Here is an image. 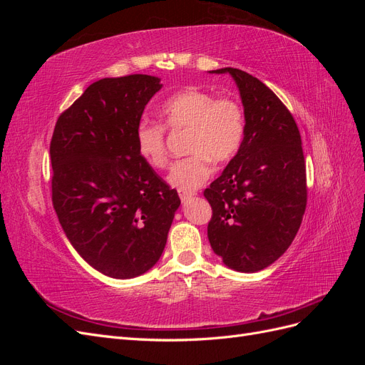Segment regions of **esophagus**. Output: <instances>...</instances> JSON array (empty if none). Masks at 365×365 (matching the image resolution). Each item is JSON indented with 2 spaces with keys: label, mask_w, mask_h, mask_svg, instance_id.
Returning <instances> with one entry per match:
<instances>
[{
  "label": "esophagus",
  "mask_w": 365,
  "mask_h": 365,
  "mask_svg": "<svg viewBox=\"0 0 365 365\" xmlns=\"http://www.w3.org/2000/svg\"><path fill=\"white\" fill-rule=\"evenodd\" d=\"M178 193H180V197H181V201L182 202H185V201H189L192 196H195V193L193 192H187V190H178Z\"/></svg>",
  "instance_id": "1"
}]
</instances>
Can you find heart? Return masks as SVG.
<instances>
[{
  "label": "heart",
  "mask_w": 365,
  "mask_h": 365,
  "mask_svg": "<svg viewBox=\"0 0 365 365\" xmlns=\"http://www.w3.org/2000/svg\"><path fill=\"white\" fill-rule=\"evenodd\" d=\"M164 123L172 130H187L185 150L190 153L176 161L168 180L181 190L201 187L212 173V161L227 163L236 157L245 137V115L240 103L231 97H217L208 91H181L161 106ZM138 155L153 169L169 163L165 128L152 121H140L135 128Z\"/></svg>",
  "instance_id": "obj_1"
}]
</instances>
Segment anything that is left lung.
<instances>
[{"label": "left lung", "instance_id": "left-lung-1", "mask_svg": "<svg viewBox=\"0 0 365 365\" xmlns=\"http://www.w3.org/2000/svg\"><path fill=\"white\" fill-rule=\"evenodd\" d=\"M233 77L244 105L245 137L222 175L205 189L213 215L207 235L228 268L256 272L289 248L307 202L300 130L289 109L245 71Z\"/></svg>", "mask_w": 365, "mask_h": 365}]
</instances>
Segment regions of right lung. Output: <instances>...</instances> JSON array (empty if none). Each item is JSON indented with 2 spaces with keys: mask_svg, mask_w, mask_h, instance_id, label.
<instances>
[{
  "mask_svg": "<svg viewBox=\"0 0 365 365\" xmlns=\"http://www.w3.org/2000/svg\"><path fill=\"white\" fill-rule=\"evenodd\" d=\"M161 86L148 74L97 81L59 115L51 137V200L63 233L113 279L138 277L158 262L181 204L135 146Z\"/></svg>",
  "mask_w": 365,
  "mask_h": 365,
  "instance_id": "obj_1",
  "label": "right lung"
}]
</instances>
